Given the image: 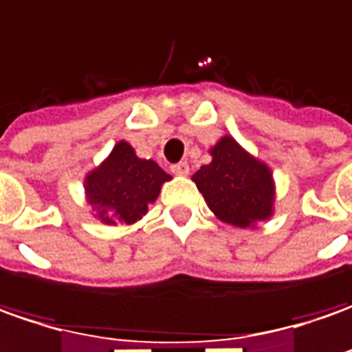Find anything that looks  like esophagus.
Here are the masks:
<instances>
[{
	"mask_svg": "<svg viewBox=\"0 0 352 352\" xmlns=\"http://www.w3.org/2000/svg\"><path fill=\"white\" fill-rule=\"evenodd\" d=\"M171 173H173V175H187L188 164L187 162H179V164H173L171 165Z\"/></svg>",
	"mask_w": 352,
	"mask_h": 352,
	"instance_id": "esophagus-1",
	"label": "esophagus"
}]
</instances>
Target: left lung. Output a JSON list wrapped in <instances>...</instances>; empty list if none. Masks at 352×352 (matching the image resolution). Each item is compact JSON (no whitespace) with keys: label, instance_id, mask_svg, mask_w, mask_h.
Returning a JSON list of instances; mask_svg holds the SVG:
<instances>
[{"label":"left lung","instance_id":"1","mask_svg":"<svg viewBox=\"0 0 352 352\" xmlns=\"http://www.w3.org/2000/svg\"><path fill=\"white\" fill-rule=\"evenodd\" d=\"M195 183L222 222L248 228L271 216V171L224 136L212 150V164L202 165Z\"/></svg>","mask_w":352,"mask_h":352}]
</instances>
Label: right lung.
Listing matches in <instances>:
<instances>
[{"mask_svg":"<svg viewBox=\"0 0 352 352\" xmlns=\"http://www.w3.org/2000/svg\"><path fill=\"white\" fill-rule=\"evenodd\" d=\"M171 177L152 160H140L126 142H118L113 153L85 181L93 210L104 224H132L148 212V204L160 195Z\"/></svg>","mask_w":352,"mask_h":352,"instance_id":"obj_1","label":"right lung"}]
</instances>
